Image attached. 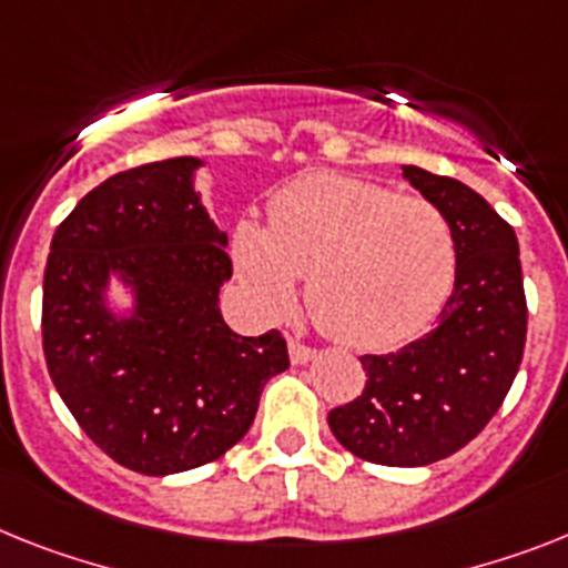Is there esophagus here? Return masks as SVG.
<instances>
[{
	"label": "esophagus",
	"mask_w": 568,
	"mask_h": 568,
	"mask_svg": "<svg viewBox=\"0 0 568 568\" xmlns=\"http://www.w3.org/2000/svg\"><path fill=\"white\" fill-rule=\"evenodd\" d=\"M288 355H292V364L303 366V364H308V361H314V355H317V352H314L308 343L292 337V341H288Z\"/></svg>",
	"instance_id": "esophagus-1"
}]
</instances>
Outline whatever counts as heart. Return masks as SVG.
<instances>
[{
	"instance_id": "1",
	"label": "heart",
	"mask_w": 568,
	"mask_h": 568,
	"mask_svg": "<svg viewBox=\"0 0 568 568\" xmlns=\"http://www.w3.org/2000/svg\"><path fill=\"white\" fill-rule=\"evenodd\" d=\"M233 262L262 314L288 312L300 276H308V308L326 335L352 349H393L445 306L456 245L430 202L314 173L274 195L271 225H236Z\"/></svg>"
}]
</instances>
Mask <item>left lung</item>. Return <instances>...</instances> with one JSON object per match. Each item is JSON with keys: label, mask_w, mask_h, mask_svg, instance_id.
Returning <instances> with one entry per match:
<instances>
[{"label": "left lung", "mask_w": 568, "mask_h": 568, "mask_svg": "<svg viewBox=\"0 0 568 568\" xmlns=\"http://www.w3.org/2000/svg\"><path fill=\"white\" fill-rule=\"evenodd\" d=\"M402 175L450 225L454 292L427 335L361 357L364 393L332 409L328 427L357 459L422 468L462 450L497 413L523 361L528 312L514 227L462 181L416 164Z\"/></svg>", "instance_id": "left-lung-1"}]
</instances>
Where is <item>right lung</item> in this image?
<instances>
[{"label": "right lung", "mask_w": 568, "mask_h": 568, "mask_svg": "<svg viewBox=\"0 0 568 568\" xmlns=\"http://www.w3.org/2000/svg\"><path fill=\"white\" fill-rule=\"evenodd\" d=\"M166 159L85 193L51 240L42 349L57 393L118 465L170 476L227 454L254 424L262 387L288 369L280 332L236 335L219 312L231 280L195 173ZM131 294L111 300V283Z\"/></svg>", "instance_id": "right-lung-1"}]
</instances>
